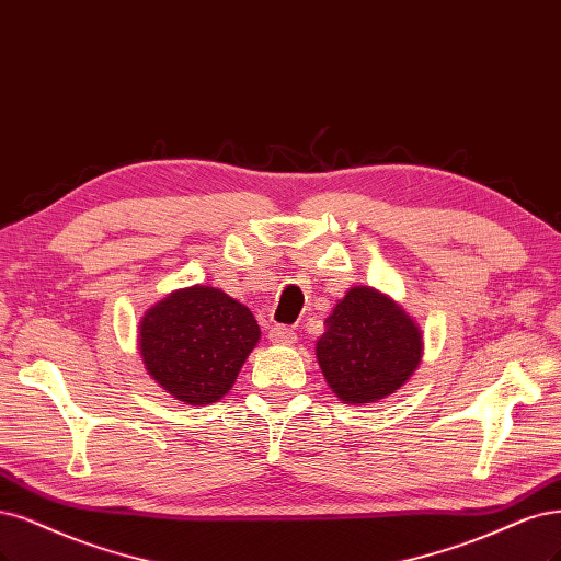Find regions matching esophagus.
<instances>
[{
    "instance_id": "esophagus-1",
    "label": "esophagus",
    "mask_w": 561,
    "mask_h": 561,
    "mask_svg": "<svg viewBox=\"0 0 561 561\" xmlns=\"http://www.w3.org/2000/svg\"><path fill=\"white\" fill-rule=\"evenodd\" d=\"M268 339H272V343H276V345H289L297 341V334L289 330L287 324H276L268 330Z\"/></svg>"
}]
</instances>
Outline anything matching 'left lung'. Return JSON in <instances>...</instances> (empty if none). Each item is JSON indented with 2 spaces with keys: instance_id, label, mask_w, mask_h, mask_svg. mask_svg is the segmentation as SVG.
Masks as SVG:
<instances>
[{
  "instance_id": "8db88e82",
  "label": "left lung",
  "mask_w": 561,
  "mask_h": 561,
  "mask_svg": "<svg viewBox=\"0 0 561 561\" xmlns=\"http://www.w3.org/2000/svg\"><path fill=\"white\" fill-rule=\"evenodd\" d=\"M316 357L332 392L345 403H371L394 394L422 357L415 320L369 285L347 289L324 320Z\"/></svg>"
}]
</instances>
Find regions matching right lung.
Wrapping results in <instances>:
<instances>
[{"instance_id":"obj_1","label":"right lung","mask_w":561,"mask_h":561,"mask_svg":"<svg viewBox=\"0 0 561 561\" xmlns=\"http://www.w3.org/2000/svg\"><path fill=\"white\" fill-rule=\"evenodd\" d=\"M257 341L260 324L250 308L208 285L176 289L139 322L146 371L190 405L222 399Z\"/></svg>"}]
</instances>
